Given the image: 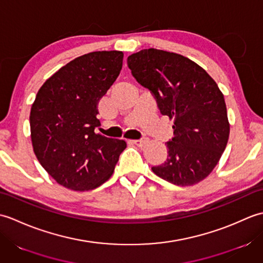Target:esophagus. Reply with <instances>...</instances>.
I'll use <instances>...</instances> for the list:
<instances>
[{
    "label": "esophagus",
    "instance_id": "esophagus-1",
    "mask_svg": "<svg viewBox=\"0 0 263 263\" xmlns=\"http://www.w3.org/2000/svg\"><path fill=\"white\" fill-rule=\"evenodd\" d=\"M147 142H148V139H140V140L133 141V143H135L136 146H138V147H143Z\"/></svg>",
    "mask_w": 263,
    "mask_h": 263
}]
</instances>
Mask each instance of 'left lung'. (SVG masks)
I'll list each match as a JSON object with an SVG mask.
<instances>
[{
  "label": "left lung",
  "mask_w": 263,
  "mask_h": 263,
  "mask_svg": "<svg viewBox=\"0 0 263 263\" xmlns=\"http://www.w3.org/2000/svg\"><path fill=\"white\" fill-rule=\"evenodd\" d=\"M127 66L155 95L160 113L174 122V138L165 143L167 159L153 172L181 186L204 180L224 153L231 130L216 81L192 60L156 48L131 54Z\"/></svg>",
  "instance_id": "1"
}]
</instances>
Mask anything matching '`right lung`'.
Instances as JSON below:
<instances>
[{"instance_id":"right-lung-1","label":"right lung","mask_w":263,"mask_h":263,"mask_svg":"<svg viewBox=\"0 0 263 263\" xmlns=\"http://www.w3.org/2000/svg\"><path fill=\"white\" fill-rule=\"evenodd\" d=\"M123 52H92L70 61L39 88L30 109V137L39 163L57 183L89 191L111 176L123 140L95 132L97 105L119 77Z\"/></svg>"}]
</instances>
